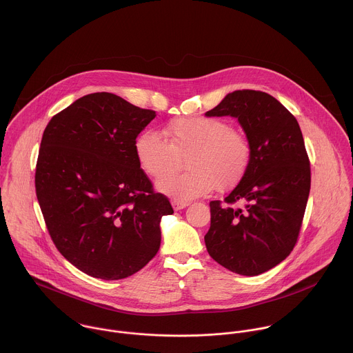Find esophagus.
I'll return each mask as SVG.
<instances>
[{
	"label": "esophagus",
	"mask_w": 353,
	"mask_h": 353,
	"mask_svg": "<svg viewBox=\"0 0 353 353\" xmlns=\"http://www.w3.org/2000/svg\"><path fill=\"white\" fill-rule=\"evenodd\" d=\"M188 204H190V203H187V201H180V200H173V201H172V205H173V210H174V211L183 210V208L188 207Z\"/></svg>",
	"instance_id": "esophagus-1"
}]
</instances>
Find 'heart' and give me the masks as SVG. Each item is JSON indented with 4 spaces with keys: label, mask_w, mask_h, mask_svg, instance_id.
Wrapping results in <instances>:
<instances>
[{
    "label": "heart",
    "mask_w": 353,
    "mask_h": 353,
    "mask_svg": "<svg viewBox=\"0 0 353 353\" xmlns=\"http://www.w3.org/2000/svg\"><path fill=\"white\" fill-rule=\"evenodd\" d=\"M165 136L148 130L134 142L137 161L145 173L161 179L176 172L188 157L185 173L169 176L157 190L187 201L215 190H227L243 179L251 161V145L243 133L220 118H176Z\"/></svg>",
    "instance_id": "b5f03b06"
}]
</instances>
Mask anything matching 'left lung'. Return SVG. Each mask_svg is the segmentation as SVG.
<instances>
[{
	"label": "left lung",
	"mask_w": 353,
	"mask_h": 353,
	"mask_svg": "<svg viewBox=\"0 0 353 353\" xmlns=\"http://www.w3.org/2000/svg\"><path fill=\"white\" fill-rule=\"evenodd\" d=\"M205 115L238 118L251 145L243 179L224 203H210L207 251L230 272H268L293 251L309 197L310 163L299 122L274 97L255 90L228 94Z\"/></svg>",
	"instance_id": "left-lung-1"
}]
</instances>
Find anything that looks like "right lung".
I'll return each instance as SVG.
<instances>
[{
  "label": "right lung",
  "instance_id": "add662e5",
  "mask_svg": "<svg viewBox=\"0 0 353 353\" xmlns=\"http://www.w3.org/2000/svg\"><path fill=\"white\" fill-rule=\"evenodd\" d=\"M110 92H94L48 122L36 163V196L59 252L77 269L123 279L161 243L168 197L137 161L134 142L156 117Z\"/></svg>",
  "mask_w": 353,
  "mask_h": 353
}]
</instances>
